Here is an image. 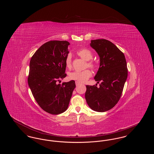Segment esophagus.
<instances>
[{
    "label": "esophagus",
    "instance_id": "obj_1",
    "mask_svg": "<svg viewBox=\"0 0 154 154\" xmlns=\"http://www.w3.org/2000/svg\"><path fill=\"white\" fill-rule=\"evenodd\" d=\"M80 83L79 82V81H75V85H76V86H78L79 85H80Z\"/></svg>",
    "mask_w": 154,
    "mask_h": 154
}]
</instances>
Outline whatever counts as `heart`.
<instances>
[{"label":"heart","instance_id":"heart-1","mask_svg":"<svg viewBox=\"0 0 154 154\" xmlns=\"http://www.w3.org/2000/svg\"><path fill=\"white\" fill-rule=\"evenodd\" d=\"M77 54L81 58L84 59L85 60H88L87 66L91 68L95 69L96 67V63L91 59L93 57V54L92 51L87 48H81L77 51ZM65 63L66 66L68 68H70L72 67V55L70 54H68L65 59ZM91 72L87 69L83 71H74L69 74V77L70 79L74 80L77 81L79 82H83L87 80L91 76Z\"/></svg>","mask_w":154,"mask_h":154}]
</instances>
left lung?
<instances>
[{
  "label": "left lung",
  "instance_id": "1",
  "mask_svg": "<svg viewBox=\"0 0 154 154\" xmlns=\"http://www.w3.org/2000/svg\"><path fill=\"white\" fill-rule=\"evenodd\" d=\"M91 46L100 57V66L95 80L100 84L86 85V101L92 110L104 112L118 102L128 77L124 54L117 47L106 39L91 40Z\"/></svg>",
  "mask_w": 154,
  "mask_h": 154
}]
</instances>
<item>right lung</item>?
Wrapping results in <instances>:
<instances>
[{
    "instance_id": "obj_1",
    "label": "right lung",
    "mask_w": 154,
    "mask_h": 154,
    "mask_svg": "<svg viewBox=\"0 0 154 154\" xmlns=\"http://www.w3.org/2000/svg\"><path fill=\"white\" fill-rule=\"evenodd\" d=\"M69 45L67 41L48 42L35 52L30 61L28 82L32 95L43 110L54 115L67 110L75 87L74 80L58 84L66 76Z\"/></svg>"
}]
</instances>
